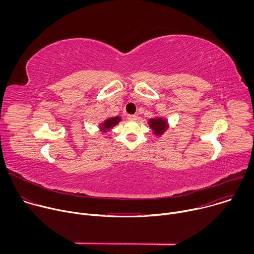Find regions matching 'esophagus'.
Wrapping results in <instances>:
<instances>
[{
	"instance_id": "34e87169",
	"label": "esophagus",
	"mask_w": 254,
	"mask_h": 254,
	"mask_svg": "<svg viewBox=\"0 0 254 254\" xmlns=\"http://www.w3.org/2000/svg\"><path fill=\"white\" fill-rule=\"evenodd\" d=\"M127 120H129V121H135V120H136V116H135V115H128V116H127Z\"/></svg>"
}]
</instances>
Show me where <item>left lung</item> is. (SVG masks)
Listing matches in <instances>:
<instances>
[{
    "label": "left lung",
    "instance_id": "8db88e82",
    "mask_svg": "<svg viewBox=\"0 0 254 254\" xmlns=\"http://www.w3.org/2000/svg\"><path fill=\"white\" fill-rule=\"evenodd\" d=\"M150 127L155 131L156 134H162L168 127L166 120L163 119H153L150 120Z\"/></svg>",
    "mask_w": 254,
    "mask_h": 254
}]
</instances>
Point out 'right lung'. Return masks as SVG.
I'll list each match as a JSON object with an SVG mask.
<instances>
[{
    "label": "right lung",
    "mask_w": 254,
    "mask_h": 254,
    "mask_svg": "<svg viewBox=\"0 0 254 254\" xmlns=\"http://www.w3.org/2000/svg\"><path fill=\"white\" fill-rule=\"evenodd\" d=\"M120 121H121V118H119V117L108 119V120H106V121L103 123V125L100 126V127H101V129H102L103 131H106V129L115 127Z\"/></svg>",
    "instance_id": "obj_1"
}]
</instances>
